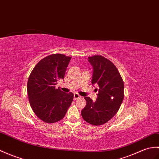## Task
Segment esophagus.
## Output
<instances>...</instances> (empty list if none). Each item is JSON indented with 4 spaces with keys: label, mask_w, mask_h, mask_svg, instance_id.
<instances>
[{
    "label": "esophagus",
    "mask_w": 159,
    "mask_h": 159,
    "mask_svg": "<svg viewBox=\"0 0 159 159\" xmlns=\"http://www.w3.org/2000/svg\"><path fill=\"white\" fill-rule=\"evenodd\" d=\"M80 98V96L78 93H76L74 94V99H78Z\"/></svg>",
    "instance_id": "esophagus-1"
}]
</instances>
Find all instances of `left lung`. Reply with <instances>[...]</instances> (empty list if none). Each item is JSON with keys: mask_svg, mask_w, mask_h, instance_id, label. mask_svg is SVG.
<instances>
[{"mask_svg": "<svg viewBox=\"0 0 159 159\" xmlns=\"http://www.w3.org/2000/svg\"><path fill=\"white\" fill-rule=\"evenodd\" d=\"M93 66L91 83L98 84L95 102L85 97L86 106L82 110L83 119L93 125L107 123L115 115L124 98V83L119 72L112 61L102 55L88 57Z\"/></svg>", "mask_w": 159, "mask_h": 159, "instance_id": "8db88e82", "label": "left lung"}]
</instances>
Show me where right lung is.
<instances>
[{"label":"right lung","instance_id":"right-lung-1","mask_svg":"<svg viewBox=\"0 0 159 159\" xmlns=\"http://www.w3.org/2000/svg\"><path fill=\"white\" fill-rule=\"evenodd\" d=\"M72 57L52 54L43 58L29 76L27 91L31 108L40 119L47 123L61 120L74 98L72 92L64 93L55 88L58 80L64 79Z\"/></svg>","mask_w":159,"mask_h":159}]
</instances>
